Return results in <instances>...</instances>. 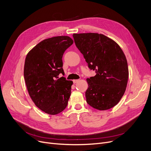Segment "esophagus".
<instances>
[{"instance_id": "34e87169", "label": "esophagus", "mask_w": 151, "mask_h": 151, "mask_svg": "<svg viewBox=\"0 0 151 151\" xmlns=\"http://www.w3.org/2000/svg\"><path fill=\"white\" fill-rule=\"evenodd\" d=\"M73 83L75 84V83H77L78 82L80 81V80H73Z\"/></svg>"}]
</instances>
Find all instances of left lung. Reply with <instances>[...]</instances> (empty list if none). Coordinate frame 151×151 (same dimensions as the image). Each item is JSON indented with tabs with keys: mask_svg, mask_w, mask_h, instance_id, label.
<instances>
[{
	"mask_svg": "<svg viewBox=\"0 0 151 151\" xmlns=\"http://www.w3.org/2000/svg\"><path fill=\"white\" fill-rule=\"evenodd\" d=\"M75 45L96 75L87 78L86 101L95 109L116 106L125 93L129 78L125 55L113 40L97 33L73 34Z\"/></svg>",
	"mask_w": 151,
	"mask_h": 151,
	"instance_id": "left-lung-1",
	"label": "left lung"
}]
</instances>
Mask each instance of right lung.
Instances as JSON below:
<instances>
[{
    "instance_id": "1",
    "label": "right lung",
    "mask_w": 151,
    "mask_h": 151,
    "mask_svg": "<svg viewBox=\"0 0 151 151\" xmlns=\"http://www.w3.org/2000/svg\"><path fill=\"white\" fill-rule=\"evenodd\" d=\"M73 43L68 36L49 38L26 55L24 76L29 94L36 106L47 114H58L67 106L73 81L58 76L64 75L62 58Z\"/></svg>"
}]
</instances>
